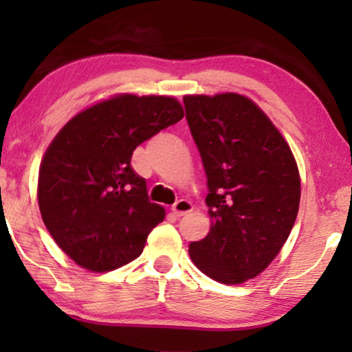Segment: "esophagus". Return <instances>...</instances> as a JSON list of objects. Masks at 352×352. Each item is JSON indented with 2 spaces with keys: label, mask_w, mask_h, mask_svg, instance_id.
Listing matches in <instances>:
<instances>
[{
  "label": "esophagus",
  "mask_w": 352,
  "mask_h": 352,
  "mask_svg": "<svg viewBox=\"0 0 352 352\" xmlns=\"http://www.w3.org/2000/svg\"><path fill=\"white\" fill-rule=\"evenodd\" d=\"M194 210V206H192V204L189 200H177L175 205H173V211H175L176 216H184L187 213H190V211Z\"/></svg>",
  "instance_id": "esophagus-1"
}]
</instances>
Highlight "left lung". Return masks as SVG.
<instances>
[{
    "instance_id": "1",
    "label": "left lung",
    "mask_w": 352,
    "mask_h": 352,
    "mask_svg": "<svg viewBox=\"0 0 352 352\" xmlns=\"http://www.w3.org/2000/svg\"><path fill=\"white\" fill-rule=\"evenodd\" d=\"M186 120L206 173L211 229L190 242L201 272L226 285L256 277L295 224L301 182L293 153L267 115L240 94L186 96Z\"/></svg>"
}]
</instances>
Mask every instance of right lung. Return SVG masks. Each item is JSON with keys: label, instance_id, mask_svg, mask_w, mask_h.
<instances>
[{"label": "right lung", "instance_id": "1", "mask_svg": "<svg viewBox=\"0 0 352 352\" xmlns=\"http://www.w3.org/2000/svg\"><path fill=\"white\" fill-rule=\"evenodd\" d=\"M182 117L175 98L122 94L75 115L57 133L40 166L38 205L52 239L81 267L107 272L131 263L165 219L131 157Z\"/></svg>", "mask_w": 352, "mask_h": 352}]
</instances>
